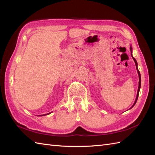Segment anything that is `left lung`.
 <instances>
[{
	"label": "left lung",
	"mask_w": 155,
	"mask_h": 155,
	"mask_svg": "<svg viewBox=\"0 0 155 155\" xmlns=\"http://www.w3.org/2000/svg\"><path fill=\"white\" fill-rule=\"evenodd\" d=\"M130 52H131V56H132V47H130ZM132 57L133 58V60L134 61V62H135V64H136V68H137V72H138V74H139V87H138V91H137V97H136V99H135V101H134V103L133 104V105L132 106V107H133L134 106V104H136L137 101V99H138V97H139V91H140V85H141V77H140V72L139 71V69H138V64H137V62L136 61V59L134 58L133 56ZM131 107V108H132Z\"/></svg>",
	"instance_id": "1"
}]
</instances>
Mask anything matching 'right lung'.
I'll return each instance as SVG.
<instances>
[{"label": "right lung", "mask_w": 155, "mask_h": 155, "mask_svg": "<svg viewBox=\"0 0 155 155\" xmlns=\"http://www.w3.org/2000/svg\"><path fill=\"white\" fill-rule=\"evenodd\" d=\"M51 114V113H48V114H43V115H42V116H44V115H47V114ZM39 116H41V115H39Z\"/></svg>", "instance_id": "obj_1"}]
</instances>
